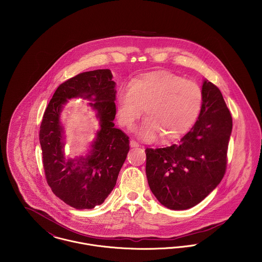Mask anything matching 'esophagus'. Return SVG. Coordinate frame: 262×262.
<instances>
[{"label":"esophagus","instance_id":"34e87169","mask_svg":"<svg viewBox=\"0 0 262 262\" xmlns=\"http://www.w3.org/2000/svg\"><path fill=\"white\" fill-rule=\"evenodd\" d=\"M130 145H131V147H138L139 143L136 142L135 140H130Z\"/></svg>","mask_w":262,"mask_h":262}]
</instances>
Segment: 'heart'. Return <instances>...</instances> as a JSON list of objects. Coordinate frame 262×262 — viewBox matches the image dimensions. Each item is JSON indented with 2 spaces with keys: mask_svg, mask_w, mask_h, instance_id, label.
<instances>
[{
  "mask_svg": "<svg viewBox=\"0 0 262 262\" xmlns=\"http://www.w3.org/2000/svg\"><path fill=\"white\" fill-rule=\"evenodd\" d=\"M119 123L131 129L145 108L147 119L140 128L141 136L164 142L176 140L192 127L203 105L201 86L181 75L154 72L122 86L116 97Z\"/></svg>",
  "mask_w": 262,
  "mask_h": 262,
  "instance_id": "1",
  "label": "heart"
}]
</instances>
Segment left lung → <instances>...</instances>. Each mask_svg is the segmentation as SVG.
I'll return each instance as SVG.
<instances>
[{"instance_id":"left-lung-1","label":"left lung","mask_w":262,"mask_h":262,"mask_svg":"<svg viewBox=\"0 0 262 262\" xmlns=\"http://www.w3.org/2000/svg\"><path fill=\"white\" fill-rule=\"evenodd\" d=\"M202 91L201 112L187 134L177 144L145 149L150 189L171 210L202 202L226 172L232 116L218 86L205 80Z\"/></svg>"}]
</instances>
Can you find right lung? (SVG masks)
<instances>
[{
	"label": "right lung",
	"mask_w": 262,
	"mask_h": 262,
	"mask_svg": "<svg viewBox=\"0 0 262 262\" xmlns=\"http://www.w3.org/2000/svg\"><path fill=\"white\" fill-rule=\"evenodd\" d=\"M110 70L81 73L59 84L44 112L39 131L45 178L53 193L71 207L93 209L116 186L129 151V137L115 127L116 91ZM80 96L98 113L101 130L85 158L66 160L59 116L69 98Z\"/></svg>",
	"instance_id": "add662e5"
}]
</instances>
